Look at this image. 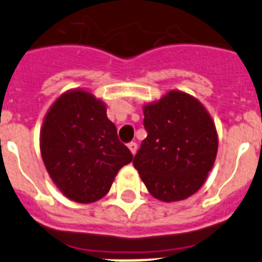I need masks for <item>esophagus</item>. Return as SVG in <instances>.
<instances>
[{
  "label": "esophagus",
  "instance_id": "esophagus-1",
  "mask_svg": "<svg viewBox=\"0 0 262 262\" xmlns=\"http://www.w3.org/2000/svg\"><path fill=\"white\" fill-rule=\"evenodd\" d=\"M127 148H129V150L132 151V155L133 156L137 153V144H136V142H130V144H127Z\"/></svg>",
  "mask_w": 262,
  "mask_h": 262
}]
</instances>
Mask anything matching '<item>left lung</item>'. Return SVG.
<instances>
[{
    "label": "left lung",
    "mask_w": 262,
    "mask_h": 262,
    "mask_svg": "<svg viewBox=\"0 0 262 262\" xmlns=\"http://www.w3.org/2000/svg\"><path fill=\"white\" fill-rule=\"evenodd\" d=\"M148 136L133 165L155 199L181 201L194 194L212 170L219 149L216 125L199 100L170 90L144 105Z\"/></svg>",
    "instance_id": "8db88e82"
}]
</instances>
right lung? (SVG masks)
<instances>
[{
	"mask_svg": "<svg viewBox=\"0 0 262 262\" xmlns=\"http://www.w3.org/2000/svg\"><path fill=\"white\" fill-rule=\"evenodd\" d=\"M39 149L52 181L80 204L102 199L124 165L133 160L120 142L106 105L83 89H72L53 102L43 118Z\"/></svg>",
	"mask_w": 262,
	"mask_h": 262,
	"instance_id": "right-lung-1",
	"label": "right lung"
}]
</instances>
